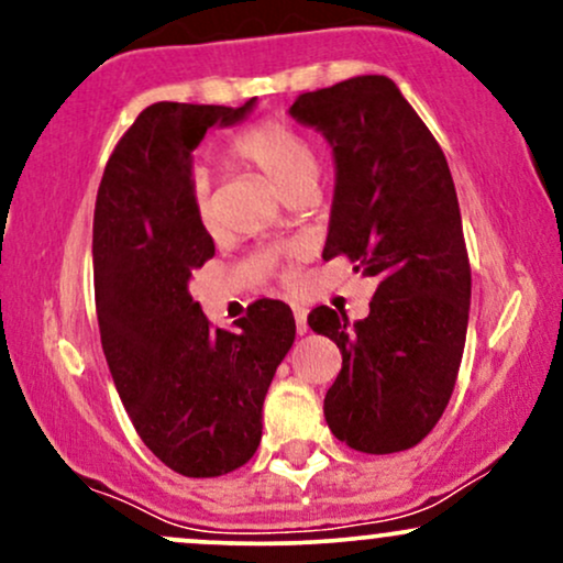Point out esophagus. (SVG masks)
<instances>
[{"label":"esophagus","instance_id":"1","mask_svg":"<svg viewBox=\"0 0 563 563\" xmlns=\"http://www.w3.org/2000/svg\"><path fill=\"white\" fill-rule=\"evenodd\" d=\"M294 320H296V333H307L309 325H307V309L303 307H294Z\"/></svg>","mask_w":563,"mask_h":563}]
</instances>
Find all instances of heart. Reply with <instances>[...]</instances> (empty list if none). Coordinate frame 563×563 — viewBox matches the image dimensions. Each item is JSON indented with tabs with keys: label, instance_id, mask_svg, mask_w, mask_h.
<instances>
[{
	"label": "heart",
	"instance_id": "b5f03b06",
	"mask_svg": "<svg viewBox=\"0 0 563 563\" xmlns=\"http://www.w3.org/2000/svg\"><path fill=\"white\" fill-rule=\"evenodd\" d=\"M230 156L254 166L273 183L283 196H294L296 190L318 185L320 156L314 142L283 119H264L260 124L243 129L230 142ZM190 203L196 222L203 230L214 224V209H211L209 179L196 172L190 183ZM283 256H294L296 249H283Z\"/></svg>",
	"mask_w": 563,
	"mask_h": 563
}]
</instances>
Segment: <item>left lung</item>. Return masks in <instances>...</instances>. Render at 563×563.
I'll return each instance as SVG.
<instances>
[{
    "label": "left lung",
    "mask_w": 563,
    "mask_h": 563,
    "mask_svg": "<svg viewBox=\"0 0 563 563\" xmlns=\"http://www.w3.org/2000/svg\"><path fill=\"white\" fill-rule=\"evenodd\" d=\"M290 115L333 145L322 260L378 277L365 320L349 325L331 307L307 318L341 349L325 421L357 452L410 450L442 418L466 346L471 264L448 158L386 76L303 92Z\"/></svg>",
    "instance_id": "obj_1"
}]
</instances>
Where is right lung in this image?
I'll return each instance as SVG.
<instances>
[{
    "instance_id": "obj_1",
    "label": "right lung",
    "mask_w": 563,
    "mask_h": 563,
    "mask_svg": "<svg viewBox=\"0 0 563 563\" xmlns=\"http://www.w3.org/2000/svg\"><path fill=\"white\" fill-rule=\"evenodd\" d=\"M254 102L147 106L113 147L95 203V307L113 384L147 450L192 479L254 457L264 397L296 339L288 303L260 299L238 331H214L187 290L214 256L192 214V151Z\"/></svg>"
}]
</instances>
